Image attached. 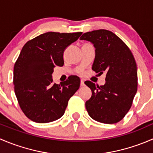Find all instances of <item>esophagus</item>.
I'll return each mask as SVG.
<instances>
[{"label": "esophagus", "mask_w": 153, "mask_h": 153, "mask_svg": "<svg viewBox=\"0 0 153 153\" xmlns=\"http://www.w3.org/2000/svg\"><path fill=\"white\" fill-rule=\"evenodd\" d=\"M85 84H84V80L81 79V86H84Z\"/></svg>", "instance_id": "esophagus-1"}]
</instances>
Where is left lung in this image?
I'll list each match as a JSON object with an SVG mask.
<instances>
[{"label": "left lung", "mask_w": 153, "mask_h": 153, "mask_svg": "<svg viewBox=\"0 0 153 153\" xmlns=\"http://www.w3.org/2000/svg\"><path fill=\"white\" fill-rule=\"evenodd\" d=\"M80 39L89 41L95 47L92 70L106 74L103 86L85 82L92 90V96L85 104L88 114L98 122L115 124L127 113L136 94L138 75L135 58L124 41L109 30L86 32Z\"/></svg>", "instance_id": "1"}]
</instances>
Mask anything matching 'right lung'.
Instances as JSON below:
<instances>
[{
	"label": "right lung",
	"mask_w": 153,
	"mask_h": 153,
	"mask_svg": "<svg viewBox=\"0 0 153 153\" xmlns=\"http://www.w3.org/2000/svg\"><path fill=\"white\" fill-rule=\"evenodd\" d=\"M82 32L41 34L26 43L14 67L13 84L20 107L36 123L58 120L69 98L80 87V78L71 75L61 84L53 83L55 66L64 65V52Z\"/></svg>",
	"instance_id": "obj_1"
}]
</instances>
